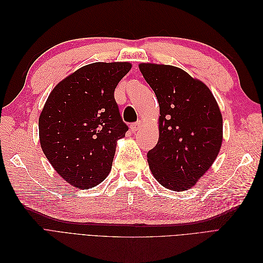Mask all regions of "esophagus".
Returning a JSON list of instances; mask_svg holds the SVG:
<instances>
[{
  "mask_svg": "<svg viewBox=\"0 0 263 263\" xmlns=\"http://www.w3.org/2000/svg\"><path fill=\"white\" fill-rule=\"evenodd\" d=\"M141 124H142V122H141V121H137L136 123L132 124V125H130V129H132V132H133V133H136V132L140 128Z\"/></svg>",
  "mask_w": 263,
  "mask_h": 263,
  "instance_id": "esophagus-1",
  "label": "esophagus"
}]
</instances>
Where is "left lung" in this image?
<instances>
[{
  "instance_id": "1",
  "label": "left lung",
  "mask_w": 263,
  "mask_h": 263,
  "mask_svg": "<svg viewBox=\"0 0 263 263\" xmlns=\"http://www.w3.org/2000/svg\"><path fill=\"white\" fill-rule=\"evenodd\" d=\"M159 107V140L148 151L157 181L172 191L192 187L216 159L222 141V117L203 82L180 68L140 63Z\"/></svg>"
}]
</instances>
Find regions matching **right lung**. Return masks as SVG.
<instances>
[{"mask_svg": "<svg viewBox=\"0 0 263 263\" xmlns=\"http://www.w3.org/2000/svg\"><path fill=\"white\" fill-rule=\"evenodd\" d=\"M129 62H95L59 82L39 116L45 156L69 184L91 189L112 169L116 141L128 130L114 91Z\"/></svg>", "mask_w": 263, "mask_h": 263, "instance_id": "right-lung-1", "label": "right lung"}]
</instances>
